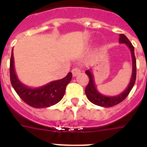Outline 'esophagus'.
<instances>
[{"label": "esophagus", "instance_id": "obj_1", "mask_svg": "<svg viewBox=\"0 0 147 147\" xmlns=\"http://www.w3.org/2000/svg\"><path fill=\"white\" fill-rule=\"evenodd\" d=\"M80 71H81V70H80V67H74L71 70V73H72L73 76H76L78 74L80 73Z\"/></svg>", "mask_w": 147, "mask_h": 147}]
</instances>
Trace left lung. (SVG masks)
I'll return each mask as SVG.
<instances>
[{"label": "left lung", "instance_id": "8db88e82", "mask_svg": "<svg viewBox=\"0 0 147 147\" xmlns=\"http://www.w3.org/2000/svg\"><path fill=\"white\" fill-rule=\"evenodd\" d=\"M119 42L120 43H124L126 44L130 50L131 52V58H132V75L131 78V81L128 86L127 87V89L121 93L120 94L117 96H113V97H108V96L102 95V94L97 90L95 87V84L94 82V77H93L92 73L90 72V70H86V73L89 77V83L87 84L85 89V93L87 97V98L89 99L90 102L94 103V105H99L102 107H112L114 105H118L119 103L123 102L124 99L126 98L127 96L129 94L130 91L132 89L134 84L136 83V60L135 57V53H134V46L130 42L128 38H127L124 34H120V39Z\"/></svg>", "mask_w": 147, "mask_h": 147}]
</instances>
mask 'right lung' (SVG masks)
<instances>
[{
	"instance_id": "1",
	"label": "right lung",
	"mask_w": 147,
	"mask_h": 147,
	"mask_svg": "<svg viewBox=\"0 0 147 147\" xmlns=\"http://www.w3.org/2000/svg\"><path fill=\"white\" fill-rule=\"evenodd\" d=\"M72 74L69 72L63 79L38 88H30L20 82L14 69L13 53L10 60V80L13 88L24 102L34 108H45L57 104L63 98L66 86L70 83Z\"/></svg>"
}]
</instances>
